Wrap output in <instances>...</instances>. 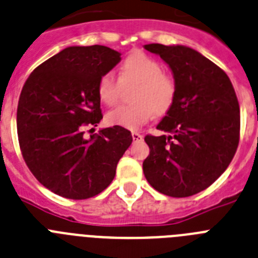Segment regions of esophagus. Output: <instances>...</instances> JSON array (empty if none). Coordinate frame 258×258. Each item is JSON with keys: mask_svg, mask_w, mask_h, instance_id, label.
Here are the masks:
<instances>
[{"mask_svg": "<svg viewBox=\"0 0 258 258\" xmlns=\"http://www.w3.org/2000/svg\"><path fill=\"white\" fill-rule=\"evenodd\" d=\"M132 137H133L134 142H141V141L144 140V136L141 133H138V132H133V133H132Z\"/></svg>", "mask_w": 258, "mask_h": 258, "instance_id": "obj_1", "label": "esophagus"}]
</instances>
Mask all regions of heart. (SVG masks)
<instances>
[{
  "label": "heart",
  "mask_w": 258,
  "mask_h": 258,
  "mask_svg": "<svg viewBox=\"0 0 258 258\" xmlns=\"http://www.w3.org/2000/svg\"><path fill=\"white\" fill-rule=\"evenodd\" d=\"M120 79L122 82H138L133 94L136 103L108 112L105 122L111 126L138 129L155 113H166L175 102V79L163 73L162 65L155 58L142 52L132 53L125 58L120 69ZM120 82L113 73H104L98 82L99 99L105 105H114L120 98Z\"/></svg>",
  "instance_id": "b5f03b06"
}]
</instances>
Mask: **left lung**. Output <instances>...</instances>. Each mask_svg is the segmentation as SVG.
Here are the masks:
<instances>
[{
  "mask_svg": "<svg viewBox=\"0 0 258 258\" xmlns=\"http://www.w3.org/2000/svg\"><path fill=\"white\" fill-rule=\"evenodd\" d=\"M172 72L176 98L156 129L146 136L150 155L144 173L154 189L169 197H189L210 186L236 153L240 108L227 74L185 45H145Z\"/></svg>",
  "mask_w": 258,
  "mask_h": 258,
  "instance_id": "8db88e82",
  "label": "left lung"
}]
</instances>
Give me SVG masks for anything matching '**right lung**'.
I'll return each mask as SVG.
<instances>
[{"label": "right lung", "instance_id": "add662e5", "mask_svg": "<svg viewBox=\"0 0 258 258\" xmlns=\"http://www.w3.org/2000/svg\"><path fill=\"white\" fill-rule=\"evenodd\" d=\"M121 60L104 45L68 47L31 73L19 96L17 129L24 162L40 184L70 200L103 192L131 146V132L83 127L103 118L98 82ZM94 129V127H92Z\"/></svg>", "mask_w": 258, "mask_h": 258}]
</instances>
